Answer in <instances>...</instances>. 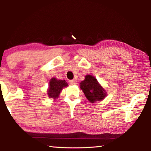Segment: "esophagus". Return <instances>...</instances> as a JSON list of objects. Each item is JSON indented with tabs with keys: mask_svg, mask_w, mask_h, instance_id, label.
Instances as JSON below:
<instances>
[{
	"mask_svg": "<svg viewBox=\"0 0 151 151\" xmlns=\"http://www.w3.org/2000/svg\"><path fill=\"white\" fill-rule=\"evenodd\" d=\"M69 83L70 85H75L77 84V82H76V81H75V80H71V81H70Z\"/></svg>",
	"mask_w": 151,
	"mask_h": 151,
	"instance_id": "esophagus-1",
	"label": "esophagus"
}]
</instances>
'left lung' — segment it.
Wrapping results in <instances>:
<instances>
[{"mask_svg":"<svg viewBox=\"0 0 151 151\" xmlns=\"http://www.w3.org/2000/svg\"><path fill=\"white\" fill-rule=\"evenodd\" d=\"M80 88L91 103L102 101L106 96L104 89L99 83L96 78L92 75L85 76V80L81 82Z\"/></svg>","mask_w":151,"mask_h":151,"instance_id":"1","label":"left lung"}]
</instances>
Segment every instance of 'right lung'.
<instances>
[{
	"label": "right lung",
	"instance_id": "1",
	"mask_svg": "<svg viewBox=\"0 0 151 151\" xmlns=\"http://www.w3.org/2000/svg\"><path fill=\"white\" fill-rule=\"evenodd\" d=\"M68 86V84L65 80H57L56 78H52L49 82L47 94L49 98L56 99L59 96L62 89Z\"/></svg>",
	"mask_w": 151,
	"mask_h": 151
}]
</instances>
